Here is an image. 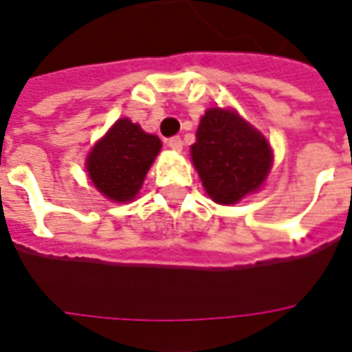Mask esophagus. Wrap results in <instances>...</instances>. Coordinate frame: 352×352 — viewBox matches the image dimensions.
Returning a JSON list of instances; mask_svg holds the SVG:
<instances>
[{"mask_svg":"<svg viewBox=\"0 0 352 352\" xmlns=\"http://www.w3.org/2000/svg\"><path fill=\"white\" fill-rule=\"evenodd\" d=\"M168 147H169V149H173V151H181V149H183V140H181L179 136L169 138Z\"/></svg>","mask_w":352,"mask_h":352,"instance_id":"esophagus-1","label":"esophagus"}]
</instances>
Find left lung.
I'll return each instance as SVG.
<instances>
[{
    "label": "left lung",
    "instance_id": "left-lung-1",
    "mask_svg": "<svg viewBox=\"0 0 352 352\" xmlns=\"http://www.w3.org/2000/svg\"><path fill=\"white\" fill-rule=\"evenodd\" d=\"M196 138L192 160L216 203L233 205L265 183L272 166L269 142L235 111L209 108Z\"/></svg>",
    "mask_w": 352,
    "mask_h": 352
}]
</instances>
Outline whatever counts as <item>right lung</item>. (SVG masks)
<instances>
[{
  "label": "right lung",
  "instance_id": "right-lung-1",
  "mask_svg": "<svg viewBox=\"0 0 352 352\" xmlns=\"http://www.w3.org/2000/svg\"><path fill=\"white\" fill-rule=\"evenodd\" d=\"M162 143L130 119H119L95 143L87 156V173L98 192L113 201L134 199Z\"/></svg>",
  "mask_w": 352,
  "mask_h": 352
}]
</instances>
